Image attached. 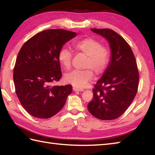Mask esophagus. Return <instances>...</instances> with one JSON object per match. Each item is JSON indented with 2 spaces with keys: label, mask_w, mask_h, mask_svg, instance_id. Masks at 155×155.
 <instances>
[{
  "label": "esophagus",
  "mask_w": 155,
  "mask_h": 155,
  "mask_svg": "<svg viewBox=\"0 0 155 155\" xmlns=\"http://www.w3.org/2000/svg\"><path fill=\"white\" fill-rule=\"evenodd\" d=\"M73 91H80V92H82L83 91L84 89H80V88H77V87H73Z\"/></svg>",
  "instance_id": "34e87169"
}]
</instances>
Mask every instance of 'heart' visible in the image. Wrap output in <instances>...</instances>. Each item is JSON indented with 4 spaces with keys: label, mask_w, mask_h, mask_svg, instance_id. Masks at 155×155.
<instances>
[{
    "label": "heart",
    "mask_w": 155,
    "mask_h": 155,
    "mask_svg": "<svg viewBox=\"0 0 155 155\" xmlns=\"http://www.w3.org/2000/svg\"><path fill=\"white\" fill-rule=\"evenodd\" d=\"M73 48L77 52L83 53L87 56L84 68L89 69L72 71L65 76V81L75 87L83 88L93 78V72L99 75L105 71L110 60V54L99 41L92 38H84L75 42ZM72 57L71 51L67 48H60L58 60L64 68H71Z\"/></svg>",
    "instance_id": "heart-1"
}]
</instances>
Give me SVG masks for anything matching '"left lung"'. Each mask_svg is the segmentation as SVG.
Here are the masks:
<instances>
[{"label":"left lung","instance_id":"1","mask_svg":"<svg viewBox=\"0 0 155 155\" xmlns=\"http://www.w3.org/2000/svg\"><path fill=\"white\" fill-rule=\"evenodd\" d=\"M107 39L111 58L107 68L93 89L87 105L93 116L102 120L116 119L126 111L136 95L139 74L131 48L122 36L110 29H91Z\"/></svg>","mask_w":155,"mask_h":155}]
</instances>
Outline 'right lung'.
I'll use <instances>...</instances> for the list:
<instances>
[{"instance_id":"obj_1","label":"right lung","mask_w":155,"mask_h":155,"mask_svg":"<svg viewBox=\"0 0 155 155\" xmlns=\"http://www.w3.org/2000/svg\"><path fill=\"white\" fill-rule=\"evenodd\" d=\"M77 33L48 29L33 36L21 48L13 81L21 105L32 116L49 118L59 112L72 93L71 84L54 86L62 77L58 51Z\"/></svg>"}]
</instances>
